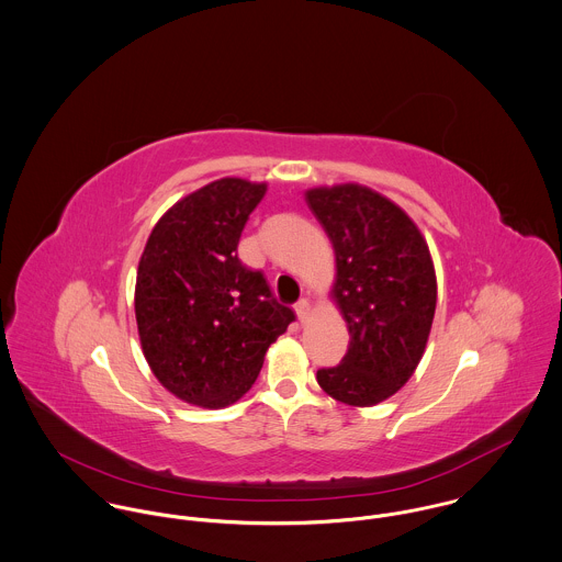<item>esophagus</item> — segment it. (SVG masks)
Segmentation results:
<instances>
[{
  "mask_svg": "<svg viewBox=\"0 0 562 562\" xmlns=\"http://www.w3.org/2000/svg\"><path fill=\"white\" fill-rule=\"evenodd\" d=\"M295 312H297V318H300L302 323H306V318L311 316V302H308V300H300V302L295 304Z\"/></svg>",
  "mask_w": 562,
  "mask_h": 562,
  "instance_id": "obj_1",
  "label": "esophagus"
}]
</instances>
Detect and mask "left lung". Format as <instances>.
Wrapping results in <instances>:
<instances>
[{
  "label": "left lung",
  "instance_id": "left-lung-1",
  "mask_svg": "<svg viewBox=\"0 0 562 562\" xmlns=\"http://www.w3.org/2000/svg\"><path fill=\"white\" fill-rule=\"evenodd\" d=\"M336 254V302L349 349L316 371L331 398L371 407L396 394L423 360L437 304L436 267L414 220L390 198L358 183L306 191Z\"/></svg>",
  "mask_w": 562,
  "mask_h": 562
}]
</instances>
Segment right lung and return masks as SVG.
Here are the masks:
<instances>
[{
  "label": "right lung",
  "instance_id": "add662e5",
  "mask_svg": "<svg viewBox=\"0 0 562 562\" xmlns=\"http://www.w3.org/2000/svg\"><path fill=\"white\" fill-rule=\"evenodd\" d=\"M267 183L226 177L195 189L155 224L135 280V321L159 383L189 405L237 403L295 312L276 302L237 246Z\"/></svg>",
  "mask_w": 562,
  "mask_h": 562
}]
</instances>
